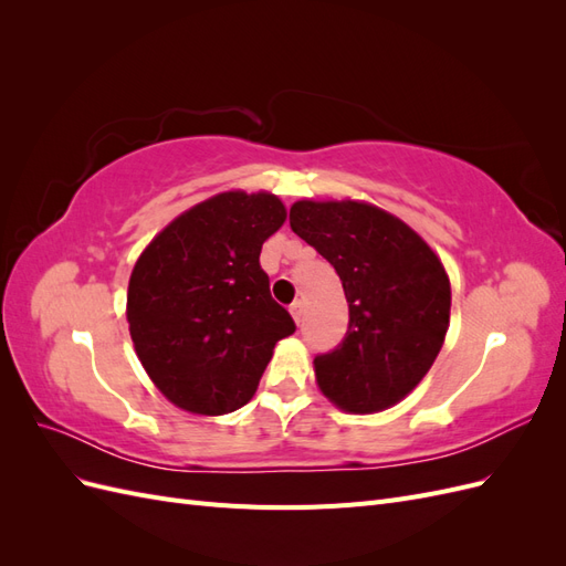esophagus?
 Instances as JSON below:
<instances>
[{
  "label": "esophagus",
  "instance_id": "34e87169",
  "mask_svg": "<svg viewBox=\"0 0 566 566\" xmlns=\"http://www.w3.org/2000/svg\"><path fill=\"white\" fill-rule=\"evenodd\" d=\"M290 312H293V318L297 321V323H302V318H304V304L297 300V302H293V306H290Z\"/></svg>",
  "mask_w": 566,
  "mask_h": 566
}]
</instances>
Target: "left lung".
Here are the masks:
<instances>
[{
	"mask_svg": "<svg viewBox=\"0 0 566 566\" xmlns=\"http://www.w3.org/2000/svg\"><path fill=\"white\" fill-rule=\"evenodd\" d=\"M290 229L333 264L349 302L345 337L314 358L321 391L349 413L401 401L449 331L451 285L439 256L401 219L366 202L300 200Z\"/></svg>",
	"mask_w": 566,
	"mask_h": 566,
	"instance_id": "left-lung-1",
	"label": "left lung"
}]
</instances>
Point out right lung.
<instances>
[{
    "mask_svg": "<svg viewBox=\"0 0 566 566\" xmlns=\"http://www.w3.org/2000/svg\"><path fill=\"white\" fill-rule=\"evenodd\" d=\"M271 193H221L184 212L136 262L127 321L134 349L165 397L221 416L245 406L295 321L260 264L285 221Z\"/></svg>",
    "mask_w": 566,
    "mask_h": 566,
    "instance_id": "add662e5",
    "label": "right lung"
}]
</instances>
